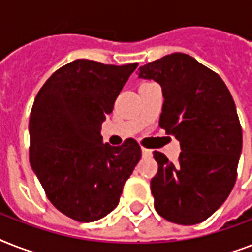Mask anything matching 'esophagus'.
I'll return each mask as SVG.
<instances>
[{
	"mask_svg": "<svg viewBox=\"0 0 252 252\" xmlns=\"http://www.w3.org/2000/svg\"><path fill=\"white\" fill-rule=\"evenodd\" d=\"M142 150V157H152L153 156V150L146 149V148H141Z\"/></svg>",
	"mask_w": 252,
	"mask_h": 252,
	"instance_id": "34e87169",
	"label": "esophagus"
}]
</instances>
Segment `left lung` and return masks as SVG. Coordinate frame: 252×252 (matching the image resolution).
<instances>
[{"label": "left lung", "mask_w": 252, "mask_h": 252, "mask_svg": "<svg viewBox=\"0 0 252 252\" xmlns=\"http://www.w3.org/2000/svg\"><path fill=\"white\" fill-rule=\"evenodd\" d=\"M138 77L161 85L159 126L182 149L175 163L153 152L154 208L170 222H203L222 205L237 179L242 126L233 96L217 73L186 53L144 65Z\"/></svg>", "instance_id": "1"}]
</instances>
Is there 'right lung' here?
Wrapping results in <instances>:
<instances>
[{
  "instance_id": "add662e5",
  "label": "right lung",
  "mask_w": 252,
  "mask_h": 252,
  "mask_svg": "<svg viewBox=\"0 0 252 252\" xmlns=\"http://www.w3.org/2000/svg\"><path fill=\"white\" fill-rule=\"evenodd\" d=\"M137 63L122 66L78 59L45 81L30 115V163L55 207L80 222L118 207L141 158L133 138L103 144L100 126Z\"/></svg>"
}]
</instances>
